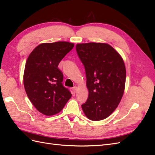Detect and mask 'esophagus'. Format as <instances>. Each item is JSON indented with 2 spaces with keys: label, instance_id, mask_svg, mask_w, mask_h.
<instances>
[{
  "label": "esophagus",
  "instance_id": "esophagus-1",
  "mask_svg": "<svg viewBox=\"0 0 155 155\" xmlns=\"http://www.w3.org/2000/svg\"><path fill=\"white\" fill-rule=\"evenodd\" d=\"M72 90H73V92H74V93H76V92H77V90H78V87H77L76 86L74 87L73 88H72Z\"/></svg>",
  "mask_w": 155,
  "mask_h": 155
}]
</instances>
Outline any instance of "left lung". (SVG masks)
Here are the masks:
<instances>
[{"mask_svg": "<svg viewBox=\"0 0 155 155\" xmlns=\"http://www.w3.org/2000/svg\"><path fill=\"white\" fill-rule=\"evenodd\" d=\"M76 49L85 67L88 90L82 109L89 120L105 119L116 109L124 94L126 79L124 61L106 43L78 44Z\"/></svg>", "mask_w": 155, "mask_h": 155, "instance_id": "1", "label": "left lung"}]
</instances>
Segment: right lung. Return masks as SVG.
<instances>
[{
    "mask_svg": "<svg viewBox=\"0 0 155 155\" xmlns=\"http://www.w3.org/2000/svg\"><path fill=\"white\" fill-rule=\"evenodd\" d=\"M74 46L64 41L43 43L27 59L23 78L26 94L34 106L45 115L58 113L72 96L63 85V74L58 65Z\"/></svg>",
    "mask_w": 155,
    "mask_h": 155,
    "instance_id": "obj_1",
    "label": "right lung"
}]
</instances>
